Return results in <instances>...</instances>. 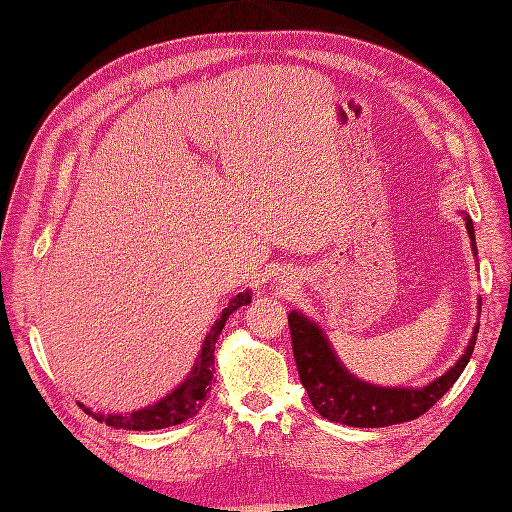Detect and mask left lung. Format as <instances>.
<instances>
[{
	"mask_svg": "<svg viewBox=\"0 0 512 512\" xmlns=\"http://www.w3.org/2000/svg\"><path fill=\"white\" fill-rule=\"evenodd\" d=\"M468 235L472 241V252H476L474 224L468 213H463ZM478 299V309H480ZM480 314V312H478ZM288 327L292 337V352L297 361L299 378L305 386L312 406L320 416L329 418L333 423H342L350 427H389L397 423L414 421L425 414L436 401L451 389L466 369L470 356L474 352L476 333L480 322H476L474 333L466 346V352L459 356V361L446 371L444 376L429 382L423 389H401V386L369 384L352 376L350 371L339 363L327 335L314 320H309L297 309H292L288 316Z\"/></svg>",
	"mask_w": 512,
	"mask_h": 512,
	"instance_id": "obj_1",
	"label": "left lung"
}]
</instances>
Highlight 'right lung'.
I'll list each match as a JSON object with an SVG mask.
<instances>
[{
    "label": "right lung",
    "mask_w": 512,
    "mask_h": 512,
    "mask_svg": "<svg viewBox=\"0 0 512 512\" xmlns=\"http://www.w3.org/2000/svg\"><path fill=\"white\" fill-rule=\"evenodd\" d=\"M247 303H252L250 290L239 292L235 299H230V303L222 309V316L213 322V327H211L209 335L205 337L203 346H200V354H198L192 374L185 378L173 393H168L164 399H160L158 404L141 408L132 414H108V416L94 412L91 408L81 404L83 412L94 416L98 423H106V425L117 427V429H134V431L173 427V425L185 423L188 418L196 416L198 410L205 406V401L211 391V384H213L215 342H218V337L224 329L228 316L232 312H237L239 307H243Z\"/></svg>",
    "instance_id": "add662e5"
}]
</instances>
